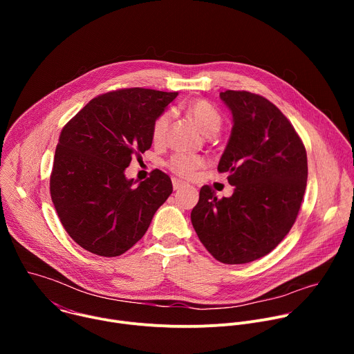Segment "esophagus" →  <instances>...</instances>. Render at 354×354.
I'll return each instance as SVG.
<instances>
[{
  "mask_svg": "<svg viewBox=\"0 0 354 354\" xmlns=\"http://www.w3.org/2000/svg\"><path fill=\"white\" fill-rule=\"evenodd\" d=\"M172 186H174L175 190H179L180 187L185 186V183L182 180H179V179H172Z\"/></svg>",
  "mask_w": 354,
  "mask_h": 354,
  "instance_id": "obj_1",
  "label": "esophagus"
}]
</instances>
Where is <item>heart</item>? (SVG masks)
<instances>
[{"mask_svg": "<svg viewBox=\"0 0 354 354\" xmlns=\"http://www.w3.org/2000/svg\"><path fill=\"white\" fill-rule=\"evenodd\" d=\"M186 112L193 119L196 126L206 136L216 134L221 129L223 118L220 112L205 99L193 100V102H190L186 106ZM169 123H171V116L168 112H164L157 116V119L153 123V129H151V137H153V141L156 144L164 142L168 133ZM203 165H205L203 158L186 156V154H175L168 161L169 169L182 178H190L197 168Z\"/></svg>", "mask_w": 354, "mask_h": 354, "instance_id": "heart-1", "label": "heart"}]
</instances>
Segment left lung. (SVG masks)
Wrapping results in <instances>:
<instances>
[{
    "instance_id": "left-lung-1",
    "label": "left lung",
    "mask_w": 354,
    "mask_h": 354,
    "mask_svg": "<svg viewBox=\"0 0 354 354\" xmlns=\"http://www.w3.org/2000/svg\"><path fill=\"white\" fill-rule=\"evenodd\" d=\"M220 97L232 113V130L217 169L228 174L234 193L217 198L203 186L190 220L218 262L242 265L268 255L291 230L307 186V153L266 97L246 91Z\"/></svg>"
}]
</instances>
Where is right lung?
Here are the masks:
<instances>
[{"mask_svg":"<svg viewBox=\"0 0 354 354\" xmlns=\"http://www.w3.org/2000/svg\"><path fill=\"white\" fill-rule=\"evenodd\" d=\"M176 95L145 88L108 92L62 130L50 194L64 230L85 250L105 258L124 254L172 193L171 178L160 169L137 186L124 171L153 144V123Z\"/></svg>","mask_w":354,"mask_h":354,"instance_id":"add662e5","label":"right lung"}]
</instances>
